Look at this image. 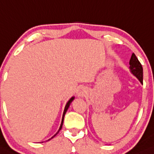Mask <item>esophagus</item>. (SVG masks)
I'll return each mask as SVG.
<instances>
[{
  "label": "esophagus",
  "instance_id": "34e87169",
  "mask_svg": "<svg viewBox=\"0 0 154 154\" xmlns=\"http://www.w3.org/2000/svg\"><path fill=\"white\" fill-rule=\"evenodd\" d=\"M85 94H86V90H85V88H83V87L79 88L77 92V95L79 97H84Z\"/></svg>",
  "mask_w": 154,
  "mask_h": 154
}]
</instances>
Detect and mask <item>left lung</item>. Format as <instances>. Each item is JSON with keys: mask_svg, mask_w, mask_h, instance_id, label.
Listing matches in <instances>:
<instances>
[{"mask_svg": "<svg viewBox=\"0 0 154 154\" xmlns=\"http://www.w3.org/2000/svg\"><path fill=\"white\" fill-rule=\"evenodd\" d=\"M129 64H130L131 72L139 79L140 82L143 83V67L134 53L132 54Z\"/></svg>", "mask_w": 154, "mask_h": 154, "instance_id": "obj_1", "label": "left lung"}]
</instances>
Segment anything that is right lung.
Here are the masks:
<instances>
[{"mask_svg": "<svg viewBox=\"0 0 154 154\" xmlns=\"http://www.w3.org/2000/svg\"><path fill=\"white\" fill-rule=\"evenodd\" d=\"M74 98H75V97H72V98H70V99H69V100L67 102V103H66V106H65V108H64V113H63V116H62V123H61L60 128H59V129L58 132H57V133H56V134L54 135V136L51 137V138H53L55 136H57V133H59V131H60L61 129H62V125H63V121H64V116H65V113H66V110H67V109L69 108V105H70V103H72V100H74ZM49 140H50V139H49Z\"/></svg>", "mask_w": 154, "mask_h": 154, "instance_id": "1", "label": "right lung"}]
</instances>
